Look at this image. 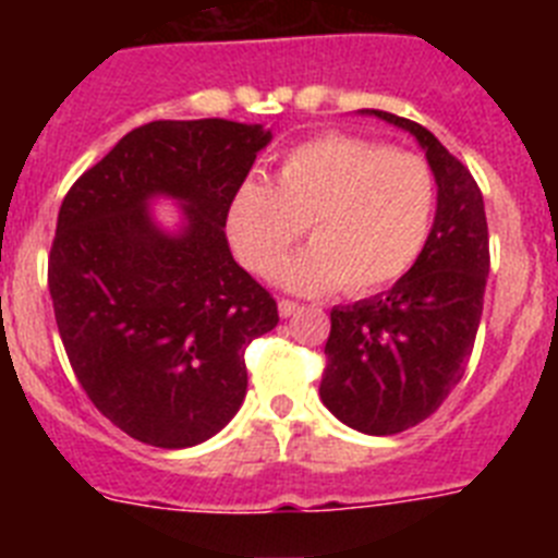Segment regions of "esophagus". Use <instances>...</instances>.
Returning <instances> with one entry per match:
<instances>
[{
	"instance_id": "esophagus-1",
	"label": "esophagus",
	"mask_w": 558,
	"mask_h": 558,
	"mask_svg": "<svg viewBox=\"0 0 558 558\" xmlns=\"http://www.w3.org/2000/svg\"><path fill=\"white\" fill-rule=\"evenodd\" d=\"M276 307H279V315H282V318H290V315H295L299 304L290 302V299H279V304H276Z\"/></svg>"
}]
</instances>
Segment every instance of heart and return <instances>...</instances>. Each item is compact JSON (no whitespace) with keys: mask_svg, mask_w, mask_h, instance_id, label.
<instances>
[{"mask_svg":"<svg viewBox=\"0 0 558 558\" xmlns=\"http://www.w3.org/2000/svg\"><path fill=\"white\" fill-rule=\"evenodd\" d=\"M436 179L425 159L360 136H315L284 153L276 181L245 179L226 209L236 256L268 276L308 226L311 245L276 267L293 293L366 295L399 282L427 245Z\"/></svg>","mask_w":558,"mask_h":558,"instance_id":"1","label":"heart"}]
</instances>
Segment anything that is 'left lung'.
<instances>
[{"label":"left lung","mask_w":558,"mask_h":558,"mask_svg":"<svg viewBox=\"0 0 558 558\" xmlns=\"http://www.w3.org/2000/svg\"><path fill=\"white\" fill-rule=\"evenodd\" d=\"M360 113L408 131L436 179V218L411 270L386 293L329 313L322 402L368 436L425 422L458 386L475 347L489 276V229L472 172L418 122Z\"/></svg>","instance_id":"left-lung-1"}]
</instances>
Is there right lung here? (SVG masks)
<instances>
[{"label":"right lung","instance_id":"right-lung-1","mask_svg":"<svg viewBox=\"0 0 558 558\" xmlns=\"http://www.w3.org/2000/svg\"><path fill=\"white\" fill-rule=\"evenodd\" d=\"M270 140L231 120L147 122L63 198L49 251L58 332L88 399L136 441L195 447L243 405V352L279 313L234 263L226 209ZM159 197L182 209L175 230L149 211Z\"/></svg>","mask_w":558,"mask_h":558}]
</instances>
